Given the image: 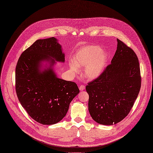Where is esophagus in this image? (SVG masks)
<instances>
[{"label":"esophagus","mask_w":153,"mask_h":153,"mask_svg":"<svg viewBox=\"0 0 153 153\" xmlns=\"http://www.w3.org/2000/svg\"><path fill=\"white\" fill-rule=\"evenodd\" d=\"M85 89V85H80L79 86V89L80 91H83Z\"/></svg>","instance_id":"1"}]
</instances>
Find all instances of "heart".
I'll list each match as a JSON object with an SVG mask.
<instances>
[{"label": "heart", "instance_id": "b5f03b06", "mask_svg": "<svg viewBox=\"0 0 153 153\" xmlns=\"http://www.w3.org/2000/svg\"><path fill=\"white\" fill-rule=\"evenodd\" d=\"M109 59L107 52L97 45H87L79 50L69 62V66L74 72L79 71V67H85L84 76L88 79L97 78L104 71Z\"/></svg>", "mask_w": 153, "mask_h": 153}]
</instances>
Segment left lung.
Wrapping results in <instances>:
<instances>
[{"label": "left lung", "mask_w": 153, "mask_h": 153, "mask_svg": "<svg viewBox=\"0 0 153 153\" xmlns=\"http://www.w3.org/2000/svg\"><path fill=\"white\" fill-rule=\"evenodd\" d=\"M117 42L111 64L86 86L89 114L103 125L115 124L127 116L141 86L137 56L123 41L117 39Z\"/></svg>", "instance_id": "left-lung-1"}]
</instances>
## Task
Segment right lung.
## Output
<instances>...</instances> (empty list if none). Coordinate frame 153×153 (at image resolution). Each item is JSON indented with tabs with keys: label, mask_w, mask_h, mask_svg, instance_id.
Segmentation results:
<instances>
[{
	"label": "right lung",
	"mask_w": 153,
	"mask_h": 153,
	"mask_svg": "<svg viewBox=\"0 0 153 153\" xmlns=\"http://www.w3.org/2000/svg\"><path fill=\"white\" fill-rule=\"evenodd\" d=\"M65 62L57 39L36 40L22 53L16 68V90L29 115L43 125L59 122L66 115L73 99L79 93L76 83L57 77L52 67ZM50 66L41 70L42 62Z\"/></svg>",
	"instance_id": "right-lung-1"
}]
</instances>
